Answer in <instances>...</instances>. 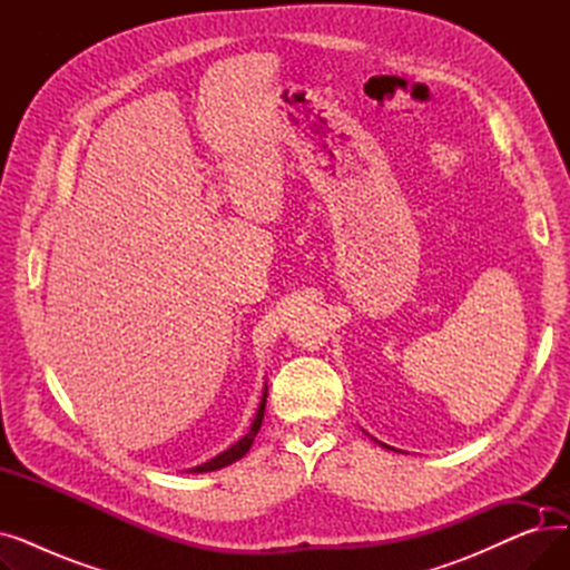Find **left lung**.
Instances as JSON below:
<instances>
[{"instance_id": "8db88e82", "label": "left lung", "mask_w": 570, "mask_h": 570, "mask_svg": "<svg viewBox=\"0 0 570 570\" xmlns=\"http://www.w3.org/2000/svg\"><path fill=\"white\" fill-rule=\"evenodd\" d=\"M383 448H391V445H385V443H383Z\"/></svg>"}]
</instances>
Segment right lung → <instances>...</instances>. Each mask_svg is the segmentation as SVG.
I'll return each instance as SVG.
<instances>
[{
	"instance_id": "obj_1",
	"label": "right lung",
	"mask_w": 570,
	"mask_h": 570,
	"mask_svg": "<svg viewBox=\"0 0 570 570\" xmlns=\"http://www.w3.org/2000/svg\"><path fill=\"white\" fill-rule=\"evenodd\" d=\"M265 397H267V385L263 387V397H261V404H258V411H256V417H254V423H252V428H249V432L239 439L237 443H233L228 451H224L222 455H217V458H213L209 462H205V464H200V466H194V469H189L191 473H205V471H217V469H222V466H228V464H233V462H237L239 458H245L247 453H249V448H252V443H254V436L258 434V430H261V425H263V413H265Z\"/></svg>"
}]
</instances>
